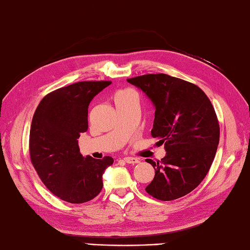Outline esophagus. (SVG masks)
<instances>
[{
	"instance_id": "obj_1",
	"label": "esophagus",
	"mask_w": 250,
	"mask_h": 250,
	"mask_svg": "<svg viewBox=\"0 0 250 250\" xmlns=\"http://www.w3.org/2000/svg\"><path fill=\"white\" fill-rule=\"evenodd\" d=\"M123 160L126 164H131V165H135V164H138L140 162L139 159L135 158V157H125Z\"/></svg>"
}]
</instances>
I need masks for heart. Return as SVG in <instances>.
<instances>
[{
  "mask_svg": "<svg viewBox=\"0 0 250 250\" xmlns=\"http://www.w3.org/2000/svg\"><path fill=\"white\" fill-rule=\"evenodd\" d=\"M131 92H129V91H120V92H118L115 94V96H114V101H116V99H120V98H122V97H124V96H126V95H128V94H130Z\"/></svg>",
  "mask_w": 250,
  "mask_h": 250,
  "instance_id": "b5f03b06",
  "label": "heart"
}]
</instances>
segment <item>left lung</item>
Returning a JSON list of instances; mask_svg holds the SVG:
<instances>
[{
	"label": "left lung",
	"mask_w": 250,
	"mask_h": 250,
	"mask_svg": "<svg viewBox=\"0 0 250 250\" xmlns=\"http://www.w3.org/2000/svg\"><path fill=\"white\" fill-rule=\"evenodd\" d=\"M146 94L155 108L151 135L165 144L160 163L146 186L148 195L175 200L192 191L208 174L219 142V124L205 93L196 84L165 74L127 79Z\"/></svg>",
	"instance_id": "obj_1"
}]
</instances>
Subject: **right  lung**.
Masks as SVG:
<instances>
[{
	"label": "right lung",
	"instance_id": "right-lung-1",
	"mask_svg": "<svg viewBox=\"0 0 250 250\" xmlns=\"http://www.w3.org/2000/svg\"><path fill=\"white\" fill-rule=\"evenodd\" d=\"M110 81H83L58 88L42 99L33 115L30 155L38 176L53 195L69 203H84L103 188L110 156L83 157L78 139L87 130L92 99Z\"/></svg>",
	"mask_w": 250,
	"mask_h": 250
}]
</instances>
